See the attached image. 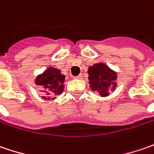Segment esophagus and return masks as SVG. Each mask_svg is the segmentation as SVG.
<instances>
[{
  "instance_id": "34e87169",
  "label": "esophagus",
  "mask_w": 154,
  "mask_h": 154,
  "mask_svg": "<svg viewBox=\"0 0 154 154\" xmlns=\"http://www.w3.org/2000/svg\"><path fill=\"white\" fill-rule=\"evenodd\" d=\"M75 78H76V79H82V78H83V75L80 74V75H78L77 77H75Z\"/></svg>"
}]
</instances>
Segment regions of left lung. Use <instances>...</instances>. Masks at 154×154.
<instances>
[{"mask_svg": "<svg viewBox=\"0 0 154 154\" xmlns=\"http://www.w3.org/2000/svg\"><path fill=\"white\" fill-rule=\"evenodd\" d=\"M88 74L90 89L97 91L101 97L109 96V91H114L117 87V73L103 63L90 66Z\"/></svg>", "mask_w": 154, "mask_h": 154, "instance_id": "obj_1", "label": "left lung"}]
</instances>
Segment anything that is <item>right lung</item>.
<instances>
[{"instance_id": "right-lung-1", "label": "right lung", "mask_w": 154, "mask_h": 154, "mask_svg": "<svg viewBox=\"0 0 154 154\" xmlns=\"http://www.w3.org/2000/svg\"><path fill=\"white\" fill-rule=\"evenodd\" d=\"M65 76L61 73L60 70L53 67H49L43 73L38 75L35 84L41 86L45 93L42 97L45 100H53L57 96L64 91V82Z\"/></svg>"}]
</instances>
